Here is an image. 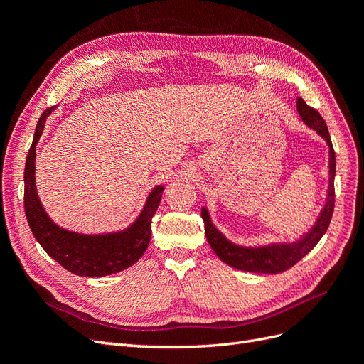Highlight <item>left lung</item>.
I'll return each instance as SVG.
<instances>
[{
	"instance_id": "obj_1",
	"label": "left lung",
	"mask_w": 364,
	"mask_h": 364,
	"mask_svg": "<svg viewBox=\"0 0 364 364\" xmlns=\"http://www.w3.org/2000/svg\"><path fill=\"white\" fill-rule=\"evenodd\" d=\"M297 112L305 123L313 127L318 135H321L329 147V190H328V200L322 211V215L318 217L314 228L305 235L302 240L293 245H274L258 249H246L235 246L218 232L209 220L208 211L203 209L202 218L205 222V234L208 238L209 246L217 253V257L226 262L228 266H232L238 270L245 272H255V273H281L293 267L296 262H299L308 252L321 241L326 229L331 223V217L334 213V202H336V191H334V174H336V153L333 149L331 136L326 127L325 119L318 114L314 107L308 106L304 98L297 97Z\"/></svg>"
}]
</instances>
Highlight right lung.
I'll return each mask as SVG.
<instances>
[{
    "instance_id": "obj_1",
    "label": "right lung",
    "mask_w": 364,
    "mask_h": 364,
    "mask_svg": "<svg viewBox=\"0 0 364 364\" xmlns=\"http://www.w3.org/2000/svg\"><path fill=\"white\" fill-rule=\"evenodd\" d=\"M51 106L41 115L33 144L28 150L24 171V209L33 235L48 255L62 267L79 277H106L135 264L146 252L151 235V218L162 197V186L149 197L144 211L124 232L111 235H80L54 225L38 199L35 185L36 144L46 126L47 117L54 111Z\"/></svg>"
}]
</instances>
